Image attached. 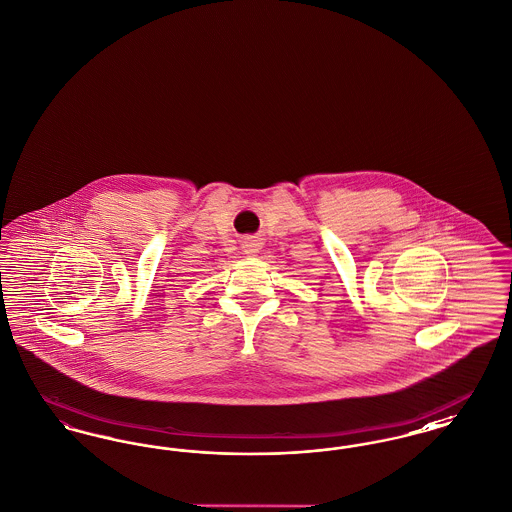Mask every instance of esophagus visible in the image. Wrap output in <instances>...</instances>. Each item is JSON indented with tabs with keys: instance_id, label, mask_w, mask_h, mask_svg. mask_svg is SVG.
<instances>
[{
	"instance_id": "obj_1",
	"label": "esophagus",
	"mask_w": 512,
	"mask_h": 512,
	"mask_svg": "<svg viewBox=\"0 0 512 512\" xmlns=\"http://www.w3.org/2000/svg\"><path fill=\"white\" fill-rule=\"evenodd\" d=\"M242 247H244L245 253H257L261 244L255 238H245L244 242H242Z\"/></svg>"
}]
</instances>
